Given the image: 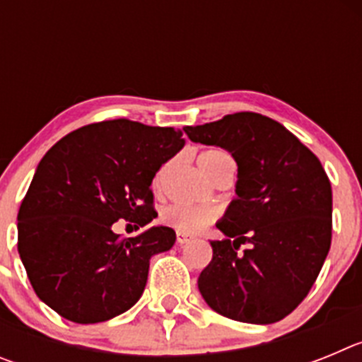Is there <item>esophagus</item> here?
Returning <instances> with one entry per match:
<instances>
[{"mask_svg":"<svg viewBox=\"0 0 362 362\" xmlns=\"http://www.w3.org/2000/svg\"><path fill=\"white\" fill-rule=\"evenodd\" d=\"M192 239H194V238H192L190 233L181 232V230H177V232H175V241H177V245H179V246L187 245V243H190Z\"/></svg>","mask_w":362,"mask_h":362,"instance_id":"1","label":"esophagus"}]
</instances>
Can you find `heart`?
Listing matches in <instances>:
<instances>
[{
  "instance_id": "heart-1",
  "label": "heart",
  "mask_w": 362,
  "mask_h": 362,
  "mask_svg": "<svg viewBox=\"0 0 362 362\" xmlns=\"http://www.w3.org/2000/svg\"><path fill=\"white\" fill-rule=\"evenodd\" d=\"M197 165H199L201 172L210 179L219 168L226 165H233V161L230 158V153L225 152V150L206 148L197 156ZM163 174H165V170L159 172V175L156 177V187L161 185ZM217 217H219V210L209 206V204L175 203L163 210V221L175 226L181 232H199L204 226L214 223Z\"/></svg>"
}]
</instances>
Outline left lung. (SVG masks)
Here are the masks:
<instances>
[{"label":"left lung","mask_w":362,"mask_h":362,"mask_svg":"<svg viewBox=\"0 0 362 362\" xmlns=\"http://www.w3.org/2000/svg\"><path fill=\"white\" fill-rule=\"evenodd\" d=\"M190 141L228 150L235 197L210 241L197 286L214 312L250 325L277 322L317 279L332 243V187L321 161L283 124L238 112L185 129ZM249 248L238 252V246Z\"/></svg>","instance_id":"obj_1"}]
</instances>
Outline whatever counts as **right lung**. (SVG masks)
Instances as JSON below:
<instances>
[{"label":"right lung","instance_id":"right-lung-1","mask_svg":"<svg viewBox=\"0 0 362 362\" xmlns=\"http://www.w3.org/2000/svg\"><path fill=\"white\" fill-rule=\"evenodd\" d=\"M185 146L183 132L129 119L74 130L45 153L18 214V252L36 296L79 325L103 322L136 305L150 257L175 232L150 226L121 241L112 225L146 226L158 212L156 172Z\"/></svg>","mask_w":362,"mask_h":362}]
</instances>
